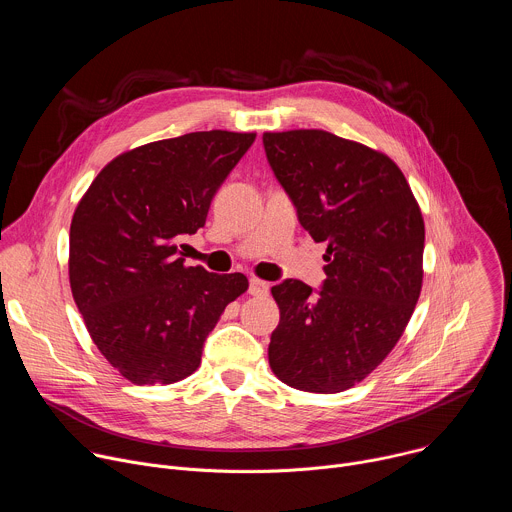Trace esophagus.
<instances>
[{
  "label": "esophagus",
  "mask_w": 512,
  "mask_h": 512,
  "mask_svg": "<svg viewBox=\"0 0 512 512\" xmlns=\"http://www.w3.org/2000/svg\"><path fill=\"white\" fill-rule=\"evenodd\" d=\"M249 294L251 296H257V298H263L269 294V283L267 281H261L257 277H251L249 279Z\"/></svg>",
  "instance_id": "34e87169"
}]
</instances>
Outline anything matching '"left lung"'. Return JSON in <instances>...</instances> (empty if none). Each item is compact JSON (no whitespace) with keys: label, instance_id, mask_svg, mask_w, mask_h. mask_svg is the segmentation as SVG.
Masks as SVG:
<instances>
[{"label":"left lung","instance_id":"1","mask_svg":"<svg viewBox=\"0 0 512 512\" xmlns=\"http://www.w3.org/2000/svg\"><path fill=\"white\" fill-rule=\"evenodd\" d=\"M267 162L300 225L326 241V279L271 287V371L308 393H340L375 371L421 291L425 227L393 160L322 129L263 133Z\"/></svg>","mask_w":512,"mask_h":512}]
</instances>
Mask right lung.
<instances>
[{
	"mask_svg": "<svg viewBox=\"0 0 512 512\" xmlns=\"http://www.w3.org/2000/svg\"><path fill=\"white\" fill-rule=\"evenodd\" d=\"M255 133L194 131L107 164L70 223L68 275L87 330L135 385L192 375L243 273L186 267L176 243L204 227L210 202Z\"/></svg>",
	"mask_w": 512,
	"mask_h": 512,
	"instance_id": "add662e5",
	"label": "right lung"
}]
</instances>
